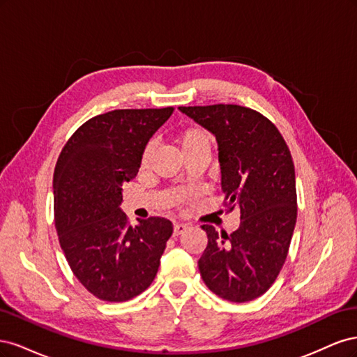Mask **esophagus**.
Returning <instances> with one entry per match:
<instances>
[{"label":"esophagus","mask_w":357,"mask_h":357,"mask_svg":"<svg viewBox=\"0 0 357 357\" xmlns=\"http://www.w3.org/2000/svg\"><path fill=\"white\" fill-rule=\"evenodd\" d=\"M188 229V226L185 223H174V229H172V235L177 236L180 234H183Z\"/></svg>","instance_id":"esophagus-1"}]
</instances>
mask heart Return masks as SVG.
Returning a JSON list of instances; mask_svg holds the SVG:
<instances>
[{
	"mask_svg": "<svg viewBox=\"0 0 357 357\" xmlns=\"http://www.w3.org/2000/svg\"><path fill=\"white\" fill-rule=\"evenodd\" d=\"M177 143L181 149V152L185 153V152H188V150L197 147L199 144H210L211 138H210L208 132L204 131L202 128H186L178 134ZM152 153H153V143H149L144 147L143 155H142V164L143 165L149 164L150 158H152Z\"/></svg>",
	"mask_w": 357,
	"mask_h": 357,
	"instance_id": "heart-1",
	"label": "heart"
}]
</instances>
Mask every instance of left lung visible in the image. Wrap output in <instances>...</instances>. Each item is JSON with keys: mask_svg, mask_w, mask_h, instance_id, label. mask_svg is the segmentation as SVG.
Masks as SVG:
<instances>
[{"mask_svg": "<svg viewBox=\"0 0 357 357\" xmlns=\"http://www.w3.org/2000/svg\"><path fill=\"white\" fill-rule=\"evenodd\" d=\"M178 110L215 137L226 207H240V226L231 235L202 225L208 244L198 261L201 277L226 301L256 299L283 268L296 225L290 150L275 125L247 107L215 104Z\"/></svg>", "mask_w": 357, "mask_h": 357, "instance_id": "obj_1", "label": "left lung"}]
</instances>
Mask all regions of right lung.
<instances>
[{"label": "right lung", "mask_w": 357, "mask_h": 357, "mask_svg": "<svg viewBox=\"0 0 357 357\" xmlns=\"http://www.w3.org/2000/svg\"><path fill=\"white\" fill-rule=\"evenodd\" d=\"M172 107L113 110L84 122L63 146L53 174L55 226L74 275L96 298L123 302L156 277L172 234L164 218L128 223L123 183L135 178L149 139Z\"/></svg>", "instance_id": "add662e5"}]
</instances>
